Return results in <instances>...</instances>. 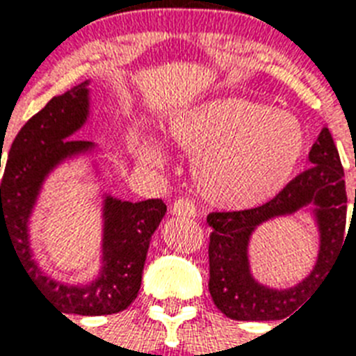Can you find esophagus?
Segmentation results:
<instances>
[{
    "mask_svg": "<svg viewBox=\"0 0 356 356\" xmlns=\"http://www.w3.org/2000/svg\"><path fill=\"white\" fill-rule=\"evenodd\" d=\"M173 216L179 218H194L195 216V205L190 200H177L172 205Z\"/></svg>",
    "mask_w": 356,
    "mask_h": 356,
    "instance_id": "34e87169",
    "label": "esophagus"
}]
</instances>
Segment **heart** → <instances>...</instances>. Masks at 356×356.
<instances>
[{
	"mask_svg": "<svg viewBox=\"0 0 356 356\" xmlns=\"http://www.w3.org/2000/svg\"><path fill=\"white\" fill-rule=\"evenodd\" d=\"M170 144L195 156L201 195L222 209H251L279 194L307 149V134L293 114L245 97H216L170 122ZM138 159L162 164L161 145L140 140Z\"/></svg>",
	"mask_w": 356,
	"mask_h": 356,
	"instance_id": "obj_1",
	"label": "heart"
}]
</instances>
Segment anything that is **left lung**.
<instances>
[{
	"mask_svg": "<svg viewBox=\"0 0 356 356\" xmlns=\"http://www.w3.org/2000/svg\"><path fill=\"white\" fill-rule=\"evenodd\" d=\"M312 166L290 181L266 205L240 212H212L209 243V292L223 314L238 321L282 320L305 307L310 293L331 271L346 234L348 195L343 168L327 127L309 153ZM310 213L318 229V254L309 275L288 289H271L252 275L248 243L254 231L277 217Z\"/></svg>",
	"mask_w": 356,
	"mask_h": 356,
	"instance_id": "8db88e82",
	"label": "left lung"
}]
</instances>
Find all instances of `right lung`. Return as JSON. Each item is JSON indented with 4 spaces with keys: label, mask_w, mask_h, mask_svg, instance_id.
Listing matches in <instances>:
<instances>
[{
    "label": "right lung",
    "mask_w": 356,
    "mask_h": 356,
    "mask_svg": "<svg viewBox=\"0 0 356 356\" xmlns=\"http://www.w3.org/2000/svg\"><path fill=\"white\" fill-rule=\"evenodd\" d=\"M90 79L55 96L16 134L0 184V236L10 238L25 273L64 314L122 312L138 296L145 257L166 214L162 200L123 201L103 192L99 270L90 282L66 284L42 271L31 248V222L46 181L66 162L103 153L94 142L72 138L90 120ZM94 173L102 177L99 162Z\"/></svg>",
    "instance_id": "add662e5"
}]
</instances>
